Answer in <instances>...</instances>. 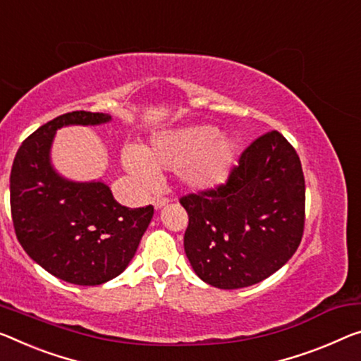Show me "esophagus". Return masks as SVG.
<instances>
[{
	"label": "esophagus",
	"instance_id": "esophagus-1",
	"mask_svg": "<svg viewBox=\"0 0 361 361\" xmlns=\"http://www.w3.org/2000/svg\"><path fill=\"white\" fill-rule=\"evenodd\" d=\"M152 203H153L154 209H161L163 207H166V204L169 203V198H166V197H154Z\"/></svg>",
	"mask_w": 361,
	"mask_h": 361
}]
</instances>
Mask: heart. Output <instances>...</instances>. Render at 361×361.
<instances>
[{
    "label": "heart",
    "instance_id": "heart-1",
    "mask_svg": "<svg viewBox=\"0 0 361 361\" xmlns=\"http://www.w3.org/2000/svg\"><path fill=\"white\" fill-rule=\"evenodd\" d=\"M238 153L237 138L218 132L214 126L198 124L158 132L145 148L126 147L123 164L137 180L148 184L157 171H177L193 190H212L224 184Z\"/></svg>",
    "mask_w": 361,
    "mask_h": 361
}]
</instances>
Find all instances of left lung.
I'll return each mask as SVG.
<instances>
[{"label":"left lung","mask_w":361,"mask_h":361,"mask_svg":"<svg viewBox=\"0 0 361 361\" xmlns=\"http://www.w3.org/2000/svg\"><path fill=\"white\" fill-rule=\"evenodd\" d=\"M185 255L200 279L218 289L258 284L300 245L305 179L300 158L279 132L257 138L226 185L182 197Z\"/></svg>","instance_id":"8db88e82"}]
</instances>
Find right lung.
I'll return each instance as SVG.
<instances>
[{"mask_svg":"<svg viewBox=\"0 0 361 361\" xmlns=\"http://www.w3.org/2000/svg\"><path fill=\"white\" fill-rule=\"evenodd\" d=\"M109 121V114L88 111L58 116L24 140L11 169V213L22 248L75 286H99L123 273L153 218L152 204L123 207L103 180H71L54 169L58 129Z\"/></svg>","mask_w":361,"mask_h":361,"instance_id":"obj_1","label":"right lung"}]
</instances>
